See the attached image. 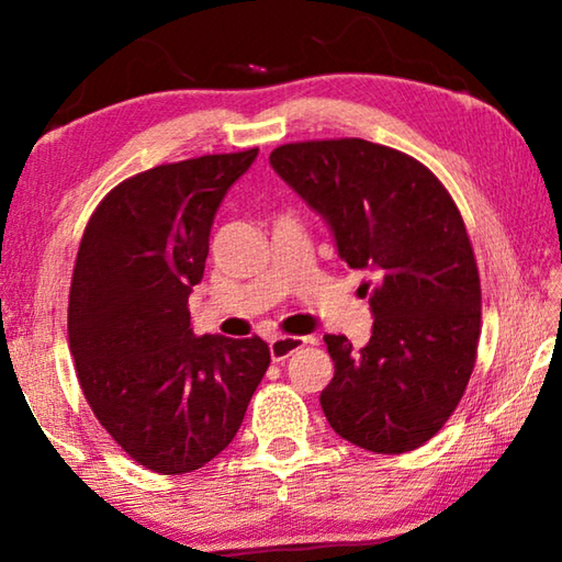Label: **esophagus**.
<instances>
[{"mask_svg": "<svg viewBox=\"0 0 562 562\" xmlns=\"http://www.w3.org/2000/svg\"><path fill=\"white\" fill-rule=\"evenodd\" d=\"M307 345V337H294V335H280L270 339V357L272 361H284L294 351Z\"/></svg>", "mask_w": 562, "mask_h": 562, "instance_id": "esophagus-1", "label": "esophagus"}]
</instances>
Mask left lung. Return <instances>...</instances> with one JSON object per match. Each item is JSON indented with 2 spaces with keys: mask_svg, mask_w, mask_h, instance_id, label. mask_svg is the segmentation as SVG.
<instances>
[{
  "mask_svg": "<svg viewBox=\"0 0 562 562\" xmlns=\"http://www.w3.org/2000/svg\"><path fill=\"white\" fill-rule=\"evenodd\" d=\"M270 164L329 223L339 258L374 278L367 347L325 335L322 412L359 449H418L456 412L479 351L481 280L459 207L424 164L364 138L284 144Z\"/></svg>",
  "mask_w": 562,
  "mask_h": 562,
  "instance_id": "8db88e82",
  "label": "left lung"
}]
</instances>
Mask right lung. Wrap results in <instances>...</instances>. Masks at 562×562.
<instances>
[{"label": "right lung", "instance_id": "obj_1", "mask_svg": "<svg viewBox=\"0 0 562 562\" xmlns=\"http://www.w3.org/2000/svg\"><path fill=\"white\" fill-rule=\"evenodd\" d=\"M258 148L164 164L109 190L91 213L69 292V349L93 416L144 469L180 475L240 429L270 367L258 335H193L217 205Z\"/></svg>", "mask_w": 562, "mask_h": 562}]
</instances>
